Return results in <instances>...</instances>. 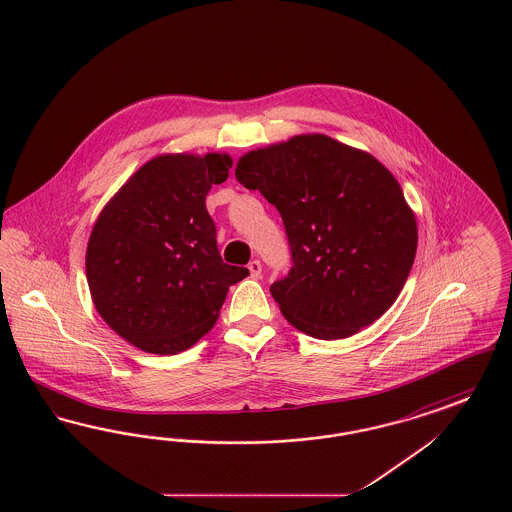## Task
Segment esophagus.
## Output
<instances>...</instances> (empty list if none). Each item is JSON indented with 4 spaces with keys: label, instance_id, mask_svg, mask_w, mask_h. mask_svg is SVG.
<instances>
[{
    "label": "esophagus",
    "instance_id": "obj_1",
    "mask_svg": "<svg viewBox=\"0 0 512 512\" xmlns=\"http://www.w3.org/2000/svg\"><path fill=\"white\" fill-rule=\"evenodd\" d=\"M247 268H249V272H251V278H259L261 276V270H263V267H261V261H251L249 265H247Z\"/></svg>",
    "mask_w": 512,
    "mask_h": 512
}]
</instances>
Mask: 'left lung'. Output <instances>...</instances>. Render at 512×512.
I'll use <instances>...</instances> for the list:
<instances>
[{
  "label": "left lung",
  "instance_id": "8db88e82",
  "mask_svg": "<svg viewBox=\"0 0 512 512\" xmlns=\"http://www.w3.org/2000/svg\"><path fill=\"white\" fill-rule=\"evenodd\" d=\"M236 178L284 220L293 265L270 293L292 326L341 340L390 309L413 268L418 230L399 182L378 159L303 134L245 153Z\"/></svg>",
  "mask_w": 512,
  "mask_h": 512
}]
</instances>
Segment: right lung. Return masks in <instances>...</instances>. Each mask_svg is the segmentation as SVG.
Returning <instances> with one entry per match:
<instances>
[{
    "mask_svg": "<svg viewBox=\"0 0 512 512\" xmlns=\"http://www.w3.org/2000/svg\"><path fill=\"white\" fill-rule=\"evenodd\" d=\"M230 167L226 153L153 157L99 213L86 251L90 293L101 318L142 351L192 347L249 274L222 261L205 207Z\"/></svg>",
    "mask_w": 512,
    "mask_h": 512,
    "instance_id": "1",
    "label": "right lung"
}]
</instances>
